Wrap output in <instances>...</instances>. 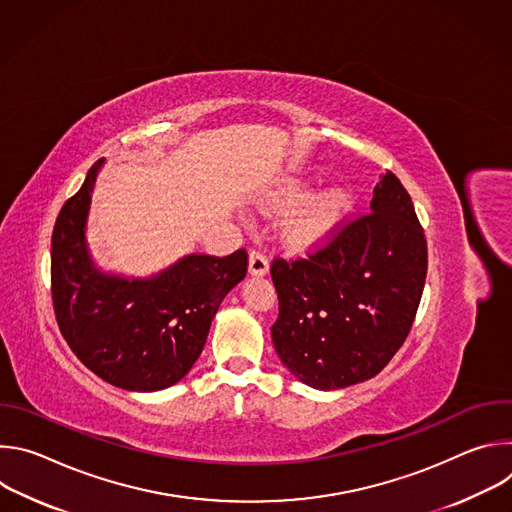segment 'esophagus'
Returning <instances> with one entry per match:
<instances>
[{"label": "esophagus", "instance_id": "34e87169", "mask_svg": "<svg viewBox=\"0 0 512 512\" xmlns=\"http://www.w3.org/2000/svg\"><path fill=\"white\" fill-rule=\"evenodd\" d=\"M267 271H269V261H267L265 253L259 251V249H251V253H249V273L261 277Z\"/></svg>", "mask_w": 512, "mask_h": 512}]
</instances>
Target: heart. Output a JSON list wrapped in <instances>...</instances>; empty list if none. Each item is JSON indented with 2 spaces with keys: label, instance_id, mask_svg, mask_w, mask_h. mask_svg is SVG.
<instances>
[{
  "label": "heart",
  "instance_id": "b5f03b06",
  "mask_svg": "<svg viewBox=\"0 0 512 512\" xmlns=\"http://www.w3.org/2000/svg\"><path fill=\"white\" fill-rule=\"evenodd\" d=\"M304 198H306L304 190L291 188L285 194V204L296 206ZM348 208H350V196L342 188H330L318 194V198L302 214H298L294 221H291L287 231L289 239L298 245H306L322 239L336 227V223L346 214Z\"/></svg>",
  "mask_w": 512,
  "mask_h": 512
}]
</instances>
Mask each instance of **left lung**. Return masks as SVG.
Here are the masks:
<instances>
[{"label":"left lung","mask_w":512,"mask_h":512,"mask_svg":"<svg viewBox=\"0 0 512 512\" xmlns=\"http://www.w3.org/2000/svg\"><path fill=\"white\" fill-rule=\"evenodd\" d=\"M427 275V241L409 192L393 172L371 210L340 225L306 259L275 257L281 362L302 383L344 389L379 375L413 326Z\"/></svg>","instance_id":"8db88e82"}]
</instances>
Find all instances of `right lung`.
Returning a JSON list of instances; mask_svg holds the SVG:
<instances>
[{
	"mask_svg": "<svg viewBox=\"0 0 512 512\" xmlns=\"http://www.w3.org/2000/svg\"><path fill=\"white\" fill-rule=\"evenodd\" d=\"M103 160L58 212L50 281L58 328L70 350L103 381L127 391H160L198 360L210 322L247 275V251L188 255L150 279L101 273L87 249L85 225Z\"/></svg>",
	"mask_w": 512,
	"mask_h": 512,
	"instance_id": "obj_1",
	"label": "right lung"
}]
</instances>
